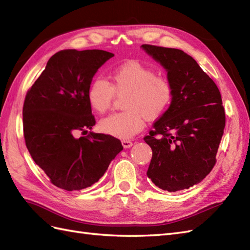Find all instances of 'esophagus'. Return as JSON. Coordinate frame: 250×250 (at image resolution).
I'll return each instance as SVG.
<instances>
[{"label":"esophagus","mask_w":250,"mask_h":250,"mask_svg":"<svg viewBox=\"0 0 250 250\" xmlns=\"http://www.w3.org/2000/svg\"><path fill=\"white\" fill-rule=\"evenodd\" d=\"M121 144H123L124 148H130V147H132V145H133V143L131 141H126V139H124V141L121 142Z\"/></svg>","instance_id":"obj_1"}]
</instances>
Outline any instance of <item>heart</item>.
I'll return each mask as SVG.
<instances>
[{"label":"heart","mask_w":250,"mask_h":250,"mask_svg":"<svg viewBox=\"0 0 250 250\" xmlns=\"http://www.w3.org/2000/svg\"><path fill=\"white\" fill-rule=\"evenodd\" d=\"M111 82L97 79L87 90V100L98 114H105L116 95L125 96V112L113 114L100 123V129L121 139L134 136L145 125V118L153 120L164 115L175 97L171 80L156 74L154 68L138 61H127L112 71Z\"/></svg>","instance_id":"heart-1"}]
</instances>
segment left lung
Masks as SVG:
<instances>
[{"mask_svg": "<svg viewBox=\"0 0 250 250\" xmlns=\"http://www.w3.org/2000/svg\"><path fill=\"white\" fill-rule=\"evenodd\" d=\"M167 70L175 87L169 108L144 137L152 149L147 175L160 188L177 191L205 179L216 163L226 115L213 80L182 50L143 44Z\"/></svg>", "mask_w": 250, "mask_h": 250, "instance_id": "obj_1", "label": "left lung"}]
</instances>
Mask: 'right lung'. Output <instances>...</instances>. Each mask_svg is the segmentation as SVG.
<instances>
[{
	"instance_id": "add662e5",
	"label": "right lung",
	"mask_w": 250,
	"mask_h": 250,
	"mask_svg": "<svg viewBox=\"0 0 250 250\" xmlns=\"http://www.w3.org/2000/svg\"><path fill=\"white\" fill-rule=\"evenodd\" d=\"M113 56L103 50L57 52L26 92L23 104L26 148L57 188L80 190L91 187L124 149L118 138L88 132L96 119L87 90L98 69ZM78 131L89 134L77 139Z\"/></svg>"
}]
</instances>
